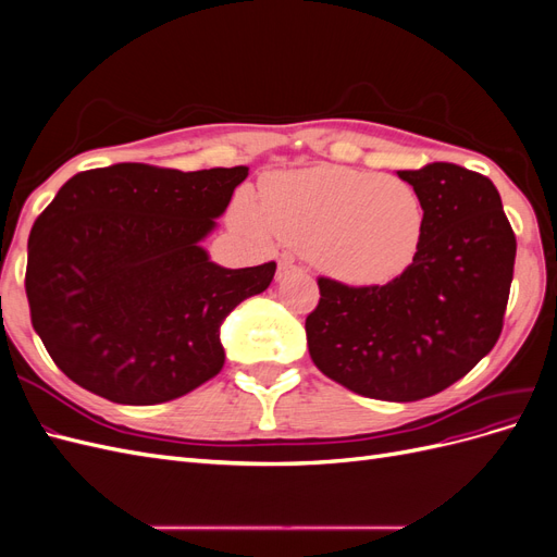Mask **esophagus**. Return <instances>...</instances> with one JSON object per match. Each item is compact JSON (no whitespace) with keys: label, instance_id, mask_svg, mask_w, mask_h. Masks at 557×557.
I'll use <instances>...</instances> for the list:
<instances>
[{"label":"esophagus","instance_id":"34e87169","mask_svg":"<svg viewBox=\"0 0 557 557\" xmlns=\"http://www.w3.org/2000/svg\"><path fill=\"white\" fill-rule=\"evenodd\" d=\"M299 272V267L293 262V260H281L278 262V269H276V281H285L288 276H293V274H297Z\"/></svg>","mask_w":557,"mask_h":557}]
</instances>
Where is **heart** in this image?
<instances>
[{
  "mask_svg": "<svg viewBox=\"0 0 557 557\" xmlns=\"http://www.w3.org/2000/svg\"><path fill=\"white\" fill-rule=\"evenodd\" d=\"M234 223L252 237L274 234L305 250L325 276L372 288L413 264L425 232L423 199L397 176L315 164L264 178L260 205L234 201Z\"/></svg>",
  "mask_w": 557,
  "mask_h": 557,
  "instance_id": "1",
  "label": "heart"
}]
</instances>
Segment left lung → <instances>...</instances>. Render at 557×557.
I'll use <instances>...</instances> for the list:
<instances>
[{
	"instance_id": "left-lung-1",
	"label": "left lung",
	"mask_w": 557,
	"mask_h": 557,
	"mask_svg": "<svg viewBox=\"0 0 557 557\" xmlns=\"http://www.w3.org/2000/svg\"><path fill=\"white\" fill-rule=\"evenodd\" d=\"M397 176L423 199L425 232L413 264L372 288L320 276L307 344L320 372L348 391L416 401L460 381L497 344L516 234L483 174L432 162Z\"/></svg>"
}]
</instances>
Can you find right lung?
Masks as SVG:
<instances>
[{"instance_id": "1", "label": "right lung", "mask_w": 557, "mask_h": 557, "mask_svg": "<svg viewBox=\"0 0 557 557\" xmlns=\"http://www.w3.org/2000/svg\"><path fill=\"white\" fill-rule=\"evenodd\" d=\"M248 166L121 162L72 176L37 218L25 290L48 356L115 404H162L221 372V325L276 262L225 269L201 246Z\"/></svg>"}]
</instances>
